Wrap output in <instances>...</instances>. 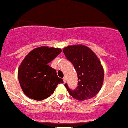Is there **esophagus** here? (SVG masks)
Returning <instances> with one entry per match:
<instances>
[{"instance_id":"34e87169","label":"esophagus","mask_w":128,"mask_h":128,"mask_svg":"<svg viewBox=\"0 0 128 128\" xmlns=\"http://www.w3.org/2000/svg\"><path fill=\"white\" fill-rule=\"evenodd\" d=\"M63 82H66V77H64V78H63Z\"/></svg>"}]
</instances>
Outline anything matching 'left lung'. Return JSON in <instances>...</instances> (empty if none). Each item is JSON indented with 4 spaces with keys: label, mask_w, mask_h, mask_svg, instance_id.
Returning a JSON list of instances; mask_svg holds the SVG:
<instances>
[{
    "label": "left lung",
    "mask_w": 128,
    "mask_h": 128,
    "mask_svg": "<svg viewBox=\"0 0 128 128\" xmlns=\"http://www.w3.org/2000/svg\"><path fill=\"white\" fill-rule=\"evenodd\" d=\"M66 58L73 64L78 74V86L74 90L65 88L74 99L84 100L94 98L100 91L104 81V69L96 54L83 45L63 48Z\"/></svg>",
    "instance_id": "1"
}]
</instances>
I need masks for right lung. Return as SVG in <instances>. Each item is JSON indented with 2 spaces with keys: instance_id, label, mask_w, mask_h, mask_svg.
<instances>
[{
  "instance_id": "add662e5",
  "label": "right lung",
  "mask_w": 128,
  "mask_h": 128,
  "mask_svg": "<svg viewBox=\"0 0 128 128\" xmlns=\"http://www.w3.org/2000/svg\"><path fill=\"white\" fill-rule=\"evenodd\" d=\"M62 52L60 48L46 46L34 48L25 57L18 70L19 83L24 93L30 99L42 100L54 93L62 79L48 63Z\"/></svg>"
}]
</instances>
